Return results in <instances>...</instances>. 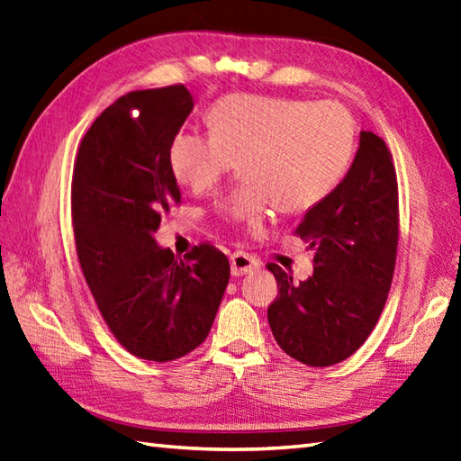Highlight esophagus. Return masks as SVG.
<instances>
[{
  "instance_id": "34e87169",
  "label": "esophagus",
  "mask_w": 461,
  "mask_h": 461,
  "mask_svg": "<svg viewBox=\"0 0 461 461\" xmlns=\"http://www.w3.org/2000/svg\"><path fill=\"white\" fill-rule=\"evenodd\" d=\"M230 265H231V275L233 276L249 275V273H255V270L258 268L257 258L253 255H249V253H243V251L233 253L230 257Z\"/></svg>"
}]
</instances>
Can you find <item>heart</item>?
<instances>
[{
  "mask_svg": "<svg viewBox=\"0 0 461 461\" xmlns=\"http://www.w3.org/2000/svg\"><path fill=\"white\" fill-rule=\"evenodd\" d=\"M210 132L181 130L169 146L175 179L206 193L241 161L243 186L221 196L218 214L261 223L276 203L285 212L317 206L345 179L357 151V122L337 101L235 93L208 111Z\"/></svg>",
  "mask_w": 461,
  "mask_h": 461,
  "instance_id": "heart-1",
  "label": "heart"
}]
</instances>
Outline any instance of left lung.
I'll return each instance as SVG.
<instances>
[{"label":"left lung","instance_id":"1","mask_svg":"<svg viewBox=\"0 0 461 461\" xmlns=\"http://www.w3.org/2000/svg\"><path fill=\"white\" fill-rule=\"evenodd\" d=\"M397 198L392 153L380 136L362 130L345 179L305 212L296 230L315 251L313 275L298 285L268 265L278 282L268 325L288 357L323 368L348 358L368 339L393 280Z\"/></svg>","mask_w":461,"mask_h":461}]
</instances>
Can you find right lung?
Masks as SVG:
<instances>
[{
    "label": "right lung",
    "mask_w": 461,
    "mask_h": 461,
    "mask_svg": "<svg viewBox=\"0 0 461 461\" xmlns=\"http://www.w3.org/2000/svg\"><path fill=\"white\" fill-rule=\"evenodd\" d=\"M194 107L185 86L132 91L81 140L72 179L76 249L103 320L130 354L169 362L208 337L230 261L203 243L158 245L161 216L181 203L169 146Z\"/></svg>",
    "instance_id": "1"
}]
</instances>
